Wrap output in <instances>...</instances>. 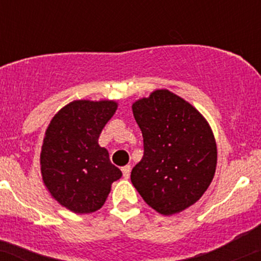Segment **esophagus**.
Masks as SVG:
<instances>
[{
	"label": "esophagus",
	"mask_w": 261,
	"mask_h": 261,
	"mask_svg": "<svg viewBox=\"0 0 261 261\" xmlns=\"http://www.w3.org/2000/svg\"><path fill=\"white\" fill-rule=\"evenodd\" d=\"M122 171V176H124L125 179H127L128 177H130V172H131V166H124V167L121 168Z\"/></svg>",
	"instance_id": "1"
}]
</instances>
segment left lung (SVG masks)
I'll list each match as a JSON object with an SVG mask.
<instances>
[{"instance_id":"1","label":"left lung","mask_w":261,"mask_h":261,"mask_svg":"<svg viewBox=\"0 0 261 261\" xmlns=\"http://www.w3.org/2000/svg\"><path fill=\"white\" fill-rule=\"evenodd\" d=\"M144 137V156L131 182L159 213L181 212L210 187L217 166V145L210 125L190 102L161 89L134 102Z\"/></svg>"}]
</instances>
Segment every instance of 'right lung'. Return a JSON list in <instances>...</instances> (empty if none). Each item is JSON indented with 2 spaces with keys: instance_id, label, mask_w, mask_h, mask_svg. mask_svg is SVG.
Instances as JSON below:
<instances>
[{
  "instance_id": "1",
  "label": "right lung",
  "mask_w": 261,
  "mask_h": 261,
  "mask_svg": "<svg viewBox=\"0 0 261 261\" xmlns=\"http://www.w3.org/2000/svg\"><path fill=\"white\" fill-rule=\"evenodd\" d=\"M110 100H75L51 119L41 152L43 182L62 205L84 214L104 205L111 183L122 176L98 139L115 114Z\"/></svg>"
}]
</instances>
